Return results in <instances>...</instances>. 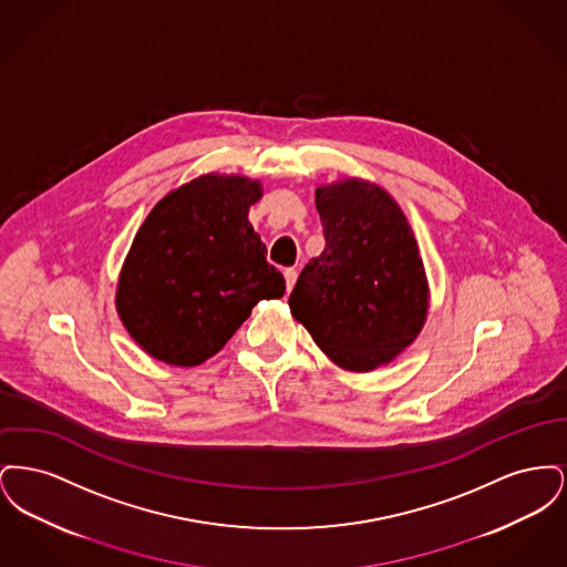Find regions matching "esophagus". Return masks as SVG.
<instances>
[{"label":"esophagus","instance_id":"obj_1","mask_svg":"<svg viewBox=\"0 0 567 567\" xmlns=\"http://www.w3.org/2000/svg\"><path fill=\"white\" fill-rule=\"evenodd\" d=\"M285 280H287V293L296 287V280H297V270L296 268H287L285 270Z\"/></svg>","mask_w":567,"mask_h":567}]
</instances>
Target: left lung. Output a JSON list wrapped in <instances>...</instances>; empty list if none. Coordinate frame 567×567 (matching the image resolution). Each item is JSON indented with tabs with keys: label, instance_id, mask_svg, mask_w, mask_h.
Instances as JSON below:
<instances>
[{
	"label": "left lung",
	"instance_id": "left-lung-1",
	"mask_svg": "<svg viewBox=\"0 0 567 567\" xmlns=\"http://www.w3.org/2000/svg\"><path fill=\"white\" fill-rule=\"evenodd\" d=\"M323 252L306 264L291 315L340 368L370 372L419 336L427 278L414 234L386 190L363 181L317 189Z\"/></svg>",
	"mask_w": 567,
	"mask_h": 567
}]
</instances>
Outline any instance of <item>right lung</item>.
Wrapping results in <instances>:
<instances>
[{
    "label": "right lung",
    "mask_w": 567,
    "mask_h": 567,
    "mask_svg": "<svg viewBox=\"0 0 567 567\" xmlns=\"http://www.w3.org/2000/svg\"><path fill=\"white\" fill-rule=\"evenodd\" d=\"M261 185L199 176L172 190L135 234L116 308L135 342L172 365H199L261 299L285 296L282 274L248 223Z\"/></svg>",
    "instance_id": "1"
}]
</instances>
